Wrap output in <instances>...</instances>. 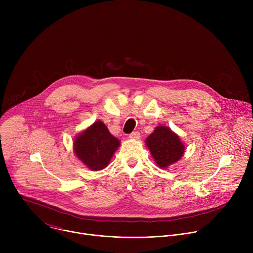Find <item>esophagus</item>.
<instances>
[{"mask_svg":"<svg viewBox=\"0 0 253 253\" xmlns=\"http://www.w3.org/2000/svg\"><path fill=\"white\" fill-rule=\"evenodd\" d=\"M129 138L131 139H134V140H138L140 138V133L138 131H135V132H132L131 134H129Z\"/></svg>","mask_w":253,"mask_h":253,"instance_id":"obj_1","label":"esophagus"}]
</instances>
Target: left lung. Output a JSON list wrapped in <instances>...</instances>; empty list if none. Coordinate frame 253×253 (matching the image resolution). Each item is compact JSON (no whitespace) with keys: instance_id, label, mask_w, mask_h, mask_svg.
I'll return each instance as SVG.
<instances>
[{"instance_id":"obj_1","label":"left lung","mask_w":253,"mask_h":253,"mask_svg":"<svg viewBox=\"0 0 253 253\" xmlns=\"http://www.w3.org/2000/svg\"><path fill=\"white\" fill-rule=\"evenodd\" d=\"M146 145L160 168L177 162L184 153V145L179 136L166 126L156 127L146 139Z\"/></svg>"}]
</instances>
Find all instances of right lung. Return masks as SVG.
Instances as JSON below:
<instances>
[{
  "instance_id": "obj_1",
  "label": "right lung",
  "mask_w": 253,
  "mask_h": 253,
  "mask_svg": "<svg viewBox=\"0 0 253 253\" xmlns=\"http://www.w3.org/2000/svg\"><path fill=\"white\" fill-rule=\"evenodd\" d=\"M120 142L100 120L76 137L74 151L91 170H101L109 164Z\"/></svg>"
}]
</instances>
